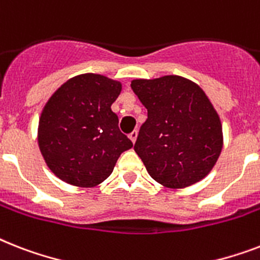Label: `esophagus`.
<instances>
[{
	"instance_id": "esophagus-1",
	"label": "esophagus",
	"mask_w": 260,
	"mask_h": 260,
	"mask_svg": "<svg viewBox=\"0 0 260 260\" xmlns=\"http://www.w3.org/2000/svg\"><path fill=\"white\" fill-rule=\"evenodd\" d=\"M129 139H131V140H132V143H134V144H135V141H136V139H137V131H134V132H131V134H129Z\"/></svg>"
}]
</instances>
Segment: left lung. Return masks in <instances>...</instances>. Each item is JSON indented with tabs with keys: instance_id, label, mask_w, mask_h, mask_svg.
Here are the masks:
<instances>
[{
	"instance_id": "8db88e82",
	"label": "left lung",
	"mask_w": 260,
	"mask_h": 260,
	"mask_svg": "<svg viewBox=\"0 0 260 260\" xmlns=\"http://www.w3.org/2000/svg\"><path fill=\"white\" fill-rule=\"evenodd\" d=\"M131 88L148 111L135 151L151 178L168 188L206 178L223 148V132L203 89L180 76L134 80Z\"/></svg>"
}]
</instances>
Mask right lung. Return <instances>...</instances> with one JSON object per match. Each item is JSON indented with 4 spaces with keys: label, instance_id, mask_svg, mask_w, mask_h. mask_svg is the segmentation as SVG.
<instances>
[{
    "label": "right lung",
    "instance_id": "1",
    "mask_svg": "<svg viewBox=\"0 0 260 260\" xmlns=\"http://www.w3.org/2000/svg\"><path fill=\"white\" fill-rule=\"evenodd\" d=\"M120 92L121 82L85 73L52 94L40 117L39 147L57 178L76 187H96L132 148L111 109Z\"/></svg>",
    "mask_w": 260,
    "mask_h": 260
}]
</instances>
